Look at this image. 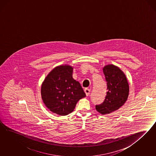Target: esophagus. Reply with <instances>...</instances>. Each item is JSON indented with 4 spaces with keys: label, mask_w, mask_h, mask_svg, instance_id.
<instances>
[{
    "label": "esophagus",
    "mask_w": 156,
    "mask_h": 156,
    "mask_svg": "<svg viewBox=\"0 0 156 156\" xmlns=\"http://www.w3.org/2000/svg\"><path fill=\"white\" fill-rule=\"evenodd\" d=\"M90 91H91V90L89 89H88V88H86V89H85V93H86V94L87 96L89 95L90 93Z\"/></svg>",
    "instance_id": "34e87169"
}]
</instances>
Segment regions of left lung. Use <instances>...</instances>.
Masks as SVG:
<instances>
[{"label": "left lung", "instance_id": "8db88e82", "mask_svg": "<svg viewBox=\"0 0 156 156\" xmlns=\"http://www.w3.org/2000/svg\"><path fill=\"white\" fill-rule=\"evenodd\" d=\"M107 83L106 95L102 104L95 105L96 110L102 114H106L118 110L128 99L129 87L126 77L118 67L113 65L103 69Z\"/></svg>", "mask_w": 156, "mask_h": 156}]
</instances>
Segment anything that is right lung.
<instances>
[{
	"label": "right lung",
	"instance_id": "1",
	"mask_svg": "<svg viewBox=\"0 0 156 156\" xmlns=\"http://www.w3.org/2000/svg\"><path fill=\"white\" fill-rule=\"evenodd\" d=\"M73 70L68 65L56 67L42 85L44 104L51 112L59 115L71 113L78 101L86 97L79 82L73 78Z\"/></svg>",
	"mask_w": 156,
	"mask_h": 156
}]
</instances>
